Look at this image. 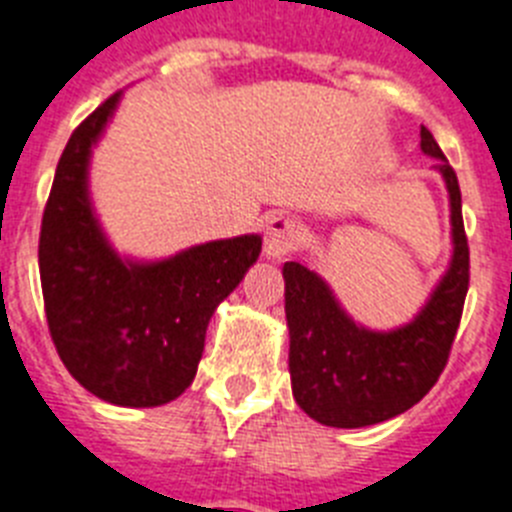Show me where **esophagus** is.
<instances>
[{
  "instance_id": "esophagus-1",
  "label": "esophagus",
  "mask_w": 512,
  "mask_h": 512,
  "mask_svg": "<svg viewBox=\"0 0 512 512\" xmlns=\"http://www.w3.org/2000/svg\"><path fill=\"white\" fill-rule=\"evenodd\" d=\"M299 247V226L286 216H273L265 226V255L270 260H283Z\"/></svg>"
}]
</instances>
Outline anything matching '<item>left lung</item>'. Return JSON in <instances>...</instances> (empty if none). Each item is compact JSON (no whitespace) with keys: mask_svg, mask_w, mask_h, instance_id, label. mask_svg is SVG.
<instances>
[{"mask_svg":"<svg viewBox=\"0 0 512 512\" xmlns=\"http://www.w3.org/2000/svg\"><path fill=\"white\" fill-rule=\"evenodd\" d=\"M420 149L438 159L435 170L446 182L453 255L412 322L389 332L368 330L342 309L322 275L301 262L283 265L293 399L311 420L330 428H366L410 410L443 373L459 330L469 291L459 180L425 126Z\"/></svg>","mask_w":512,"mask_h":512,"instance_id":"1","label":"left lung"}]
</instances>
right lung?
<instances>
[{
	"mask_svg": "<svg viewBox=\"0 0 512 512\" xmlns=\"http://www.w3.org/2000/svg\"><path fill=\"white\" fill-rule=\"evenodd\" d=\"M121 95L71 133L38 262L48 330L71 376L110 404L159 407L193 384L213 311L255 265L262 239H216L154 262L113 250L92 208L90 159Z\"/></svg>",
	"mask_w": 512,
	"mask_h": 512,
	"instance_id": "add662e5",
	"label": "right lung"
}]
</instances>
